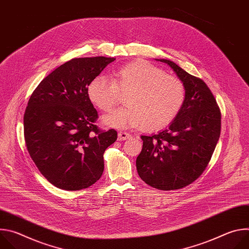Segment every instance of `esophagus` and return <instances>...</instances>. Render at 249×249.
I'll use <instances>...</instances> for the list:
<instances>
[{"label": "esophagus", "mask_w": 249, "mask_h": 249, "mask_svg": "<svg viewBox=\"0 0 249 249\" xmlns=\"http://www.w3.org/2000/svg\"><path fill=\"white\" fill-rule=\"evenodd\" d=\"M131 137V135L129 134V133H127V132H119L118 133V140L119 141H124V140H127V139H129Z\"/></svg>", "instance_id": "34e87169"}]
</instances>
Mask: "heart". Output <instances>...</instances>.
I'll use <instances>...</instances> for the list:
<instances>
[{
	"instance_id": "obj_1",
	"label": "heart",
	"mask_w": 249,
	"mask_h": 249,
	"mask_svg": "<svg viewBox=\"0 0 249 249\" xmlns=\"http://www.w3.org/2000/svg\"><path fill=\"white\" fill-rule=\"evenodd\" d=\"M89 100L102 111L113 108L120 93H126V106L102 117L115 128L141 127L155 132L170 124L180 112L186 91L183 83L149 62L137 60L113 72V80L94 77L88 86Z\"/></svg>"
}]
</instances>
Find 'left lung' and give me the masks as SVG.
I'll list each match as a JSON object with an SVG mask.
<instances>
[{
    "label": "left lung",
    "mask_w": 249,
    "mask_h": 249,
    "mask_svg": "<svg viewBox=\"0 0 249 249\" xmlns=\"http://www.w3.org/2000/svg\"><path fill=\"white\" fill-rule=\"evenodd\" d=\"M185 87L180 112L169 126L152 136H141L143 149L136 160L141 179L160 190L183 188L205 170L221 134V112L207 85L166 59Z\"/></svg>",
    "instance_id": "1"
}]
</instances>
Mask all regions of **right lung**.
I'll return each instance as SVG.
<instances>
[{"mask_svg":"<svg viewBox=\"0 0 249 249\" xmlns=\"http://www.w3.org/2000/svg\"><path fill=\"white\" fill-rule=\"evenodd\" d=\"M114 60H70L43 79L28 100L23 116L27 151L42 175L60 189H85L102 175L103 154L117 132H101L94 125L97 111L87 89Z\"/></svg>","mask_w":249,"mask_h":249,"instance_id":"right-lung-1","label":"right lung"}]
</instances>
